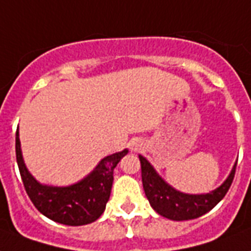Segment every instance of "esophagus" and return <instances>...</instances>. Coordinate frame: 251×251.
I'll return each instance as SVG.
<instances>
[{
	"label": "esophagus",
	"instance_id": "1",
	"mask_svg": "<svg viewBox=\"0 0 251 251\" xmlns=\"http://www.w3.org/2000/svg\"><path fill=\"white\" fill-rule=\"evenodd\" d=\"M141 148H143V143H141L140 140L136 139L131 143V149L133 151V152H137V151H140Z\"/></svg>",
	"mask_w": 251,
	"mask_h": 251
}]
</instances>
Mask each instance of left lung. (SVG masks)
I'll return each instance as SVG.
<instances>
[{
	"label": "left lung",
	"instance_id": "left-lung-1",
	"mask_svg": "<svg viewBox=\"0 0 251 251\" xmlns=\"http://www.w3.org/2000/svg\"><path fill=\"white\" fill-rule=\"evenodd\" d=\"M139 158L141 162L144 191L152 208L157 213H160L161 216L176 221L191 220L203 216L204 213L211 211L228 192L234 178L237 166L236 162L229 176L220 187L208 194L191 195V194L176 191V188H173L157 174L154 168L149 164V161L145 157L140 154Z\"/></svg>",
	"mask_w": 251,
	"mask_h": 251
}]
</instances>
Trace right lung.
Returning a JSON list of instances; mask_svg holds the SVG:
<instances>
[{
    "mask_svg": "<svg viewBox=\"0 0 251 251\" xmlns=\"http://www.w3.org/2000/svg\"><path fill=\"white\" fill-rule=\"evenodd\" d=\"M15 153L23 186L39 212L60 224L78 226L90 224L103 213L111 194L114 169L128 149L104 157L89 176L67 187L42 184L31 176L23 161L18 131Z\"/></svg>",
    "mask_w": 251,
    "mask_h": 251,
    "instance_id": "1",
    "label": "right lung"
}]
</instances>
